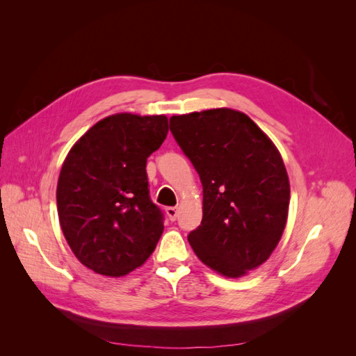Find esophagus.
<instances>
[{"label": "esophagus", "mask_w": 356, "mask_h": 356, "mask_svg": "<svg viewBox=\"0 0 356 356\" xmlns=\"http://www.w3.org/2000/svg\"><path fill=\"white\" fill-rule=\"evenodd\" d=\"M165 211H166V215H168L170 221H175L177 220V217H178V208L168 207Z\"/></svg>", "instance_id": "obj_1"}]
</instances>
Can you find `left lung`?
Returning a JSON list of instances; mask_svg holds the SVG:
<instances>
[{"label": "left lung", "mask_w": 356, "mask_h": 356, "mask_svg": "<svg viewBox=\"0 0 356 356\" xmlns=\"http://www.w3.org/2000/svg\"><path fill=\"white\" fill-rule=\"evenodd\" d=\"M170 132L197 170L203 217L188 242L202 263L227 277L263 264L284 233L289 181L275 144L230 108L170 117Z\"/></svg>", "instance_id": "left-lung-1"}]
</instances>
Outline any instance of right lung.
I'll list each match as a JSON object with an SVG mask.
<instances>
[{
  "label": "right lung",
  "mask_w": 356,
  "mask_h": 356,
  "mask_svg": "<svg viewBox=\"0 0 356 356\" xmlns=\"http://www.w3.org/2000/svg\"><path fill=\"white\" fill-rule=\"evenodd\" d=\"M168 131L166 115L120 113L102 118L70 149L56 190L59 222L90 270L124 276L156 250L163 213L149 199L145 166Z\"/></svg>",
  "instance_id": "1"
}]
</instances>
